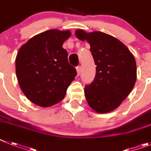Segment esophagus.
Returning a JSON list of instances; mask_svg holds the SVG:
<instances>
[{
    "instance_id": "34e87169",
    "label": "esophagus",
    "mask_w": 151,
    "mask_h": 151,
    "mask_svg": "<svg viewBox=\"0 0 151 151\" xmlns=\"http://www.w3.org/2000/svg\"><path fill=\"white\" fill-rule=\"evenodd\" d=\"M76 69H77V76H80V74H81V66H77Z\"/></svg>"
}]
</instances>
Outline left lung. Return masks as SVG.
<instances>
[{
	"label": "left lung",
	"mask_w": 151,
	"mask_h": 151,
	"mask_svg": "<svg viewBox=\"0 0 151 151\" xmlns=\"http://www.w3.org/2000/svg\"><path fill=\"white\" fill-rule=\"evenodd\" d=\"M75 35L89 43L96 65L94 81L84 89L86 101L97 113L111 112L120 105L135 86V57L120 40L108 34L77 29Z\"/></svg>",
	"instance_id": "1"
}]
</instances>
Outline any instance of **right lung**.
<instances>
[{
  "label": "right lung",
  "instance_id": "1",
  "mask_svg": "<svg viewBox=\"0 0 151 151\" xmlns=\"http://www.w3.org/2000/svg\"><path fill=\"white\" fill-rule=\"evenodd\" d=\"M70 31L51 29L35 35L20 47L16 73L22 91L29 101L48 108L65 98L77 75L62 48Z\"/></svg>",
  "mask_w": 151,
  "mask_h": 151
}]
</instances>
